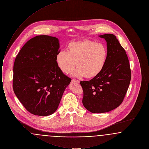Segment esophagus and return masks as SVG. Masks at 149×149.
Wrapping results in <instances>:
<instances>
[{"instance_id": "34e87169", "label": "esophagus", "mask_w": 149, "mask_h": 149, "mask_svg": "<svg viewBox=\"0 0 149 149\" xmlns=\"http://www.w3.org/2000/svg\"><path fill=\"white\" fill-rule=\"evenodd\" d=\"M72 82H76V83H79V80H75V79H72Z\"/></svg>"}]
</instances>
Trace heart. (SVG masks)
<instances>
[{"mask_svg":"<svg viewBox=\"0 0 149 149\" xmlns=\"http://www.w3.org/2000/svg\"><path fill=\"white\" fill-rule=\"evenodd\" d=\"M106 46L101 42L90 40L71 42L67 51H59L55 61L58 69L65 74L71 72L76 77L94 78L103 70L107 60Z\"/></svg>","mask_w":149,"mask_h":149,"instance_id":"heart-1","label":"heart"}]
</instances>
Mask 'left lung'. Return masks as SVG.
I'll list each match as a JSON object with an SVG mask.
<instances>
[{
	"mask_svg": "<svg viewBox=\"0 0 149 149\" xmlns=\"http://www.w3.org/2000/svg\"><path fill=\"white\" fill-rule=\"evenodd\" d=\"M99 37L106 41V64L97 76L90 81L80 82L83 90V106L93 113L108 112L119 106L131 77L127 56L116 37L109 33Z\"/></svg>",
	"mask_w": 149,
	"mask_h": 149,
	"instance_id": "left-lung-1",
	"label": "left lung"
}]
</instances>
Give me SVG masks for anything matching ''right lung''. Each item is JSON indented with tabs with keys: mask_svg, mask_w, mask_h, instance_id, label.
Returning a JSON list of instances; mask_svg holds the SVG:
<instances>
[{
	"mask_svg": "<svg viewBox=\"0 0 149 149\" xmlns=\"http://www.w3.org/2000/svg\"><path fill=\"white\" fill-rule=\"evenodd\" d=\"M59 49L56 37L37 36L24 44L15 57L13 91L31 113L41 116L54 113L71 81L57 66Z\"/></svg>",
	"mask_w": 149,
	"mask_h": 149,
	"instance_id": "right-lung-1",
	"label": "right lung"
}]
</instances>
